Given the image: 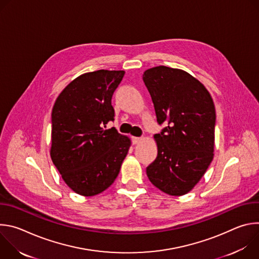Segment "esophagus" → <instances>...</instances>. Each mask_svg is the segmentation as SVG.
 <instances>
[{
	"instance_id": "esophagus-1",
	"label": "esophagus",
	"mask_w": 259,
	"mask_h": 259,
	"mask_svg": "<svg viewBox=\"0 0 259 259\" xmlns=\"http://www.w3.org/2000/svg\"><path fill=\"white\" fill-rule=\"evenodd\" d=\"M141 140H142V138H140V137H132V141H133L134 144L139 143Z\"/></svg>"
}]
</instances>
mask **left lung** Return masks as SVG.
<instances>
[{
  "label": "left lung",
  "instance_id": "8db88e82",
  "mask_svg": "<svg viewBox=\"0 0 259 259\" xmlns=\"http://www.w3.org/2000/svg\"><path fill=\"white\" fill-rule=\"evenodd\" d=\"M157 121L168 123L154 138L156 160L146 175L156 188L171 196L191 192L213 160L215 106L205 86L189 72L164 65L143 72Z\"/></svg>",
  "mask_w": 259,
  "mask_h": 259
}]
</instances>
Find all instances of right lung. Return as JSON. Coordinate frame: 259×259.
Instances as JSON below:
<instances>
[{
  "instance_id": "obj_1",
  "label": "right lung",
  "mask_w": 259,
  "mask_h": 259,
  "mask_svg": "<svg viewBox=\"0 0 259 259\" xmlns=\"http://www.w3.org/2000/svg\"><path fill=\"white\" fill-rule=\"evenodd\" d=\"M124 70L86 72L71 81L52 109L50 156L67 186L91 197L112 186L126 158L131 140L115 127L112 97Z\"/></svg>"
}]
</instances>
